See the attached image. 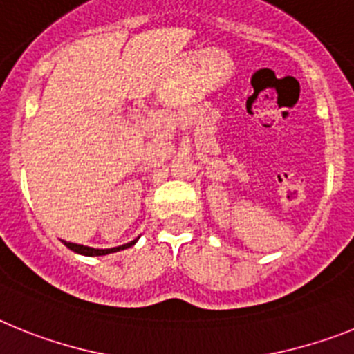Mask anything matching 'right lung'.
Returning a JSON list of instances; mask_svg holds the SVG:
<instances>
[{"mask_svg":"<svg viewBox=\"0 0 354 354\" xmlns=\"http://www.w3.org/2000/svg\"><path fill=\"white\" fill-rule=\"evenodd\" d=\"M137 241H139V236H137L135 241L128 242V244L118 245V248H112V250H94V248H88V245H82V244H75V242H67V241H62V242L67 245V248H69L71 251H75V253H78V254H84V257H103V254L118 253V251H121V250H128V248H131V245H133Z\"/></svg>","mask_w":354,"mask_h":354,"instance_id":"right-lung-1","label":"right lung"}]
</instances>
